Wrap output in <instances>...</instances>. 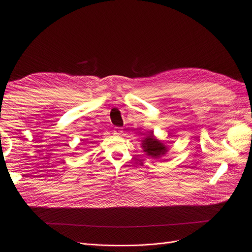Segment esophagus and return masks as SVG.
Wrapping results in <instances>:
<instances>
[{"label": "esophagus", "instance_id": "1", "mask_svg": "<svg viewBox=\"0 0 252 252\" xmlns=\"http://www.w3.org/2000/svg\"><path fill=\"white\" fill-rule=\"evenodd\" d=\"M113 132H114L115 135H123V133H124L123 128H121V127H115Z\"/></svg>", "mask_w": 252, "mask_h": 252}]
</instances>
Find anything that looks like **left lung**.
I'll use <instances>...</instances> for the list:
<instances>
[{"label": "left lung", "instance_id": "1", "mask_svg": "<svg viewBox=\"0 0 252 252\" xmlns=\"http://www.w3.org/2000/svg\"><path fill=\"white\" fill-rule=\"evenodd\" d=\"M142 148L147 156H150L154 159H160L163 156L168 153V146H166L161 140H159L154 132H151L144 140H142Z\"/></svg>", "mask_w": 252, "mask_h": 252}]
</instances>
